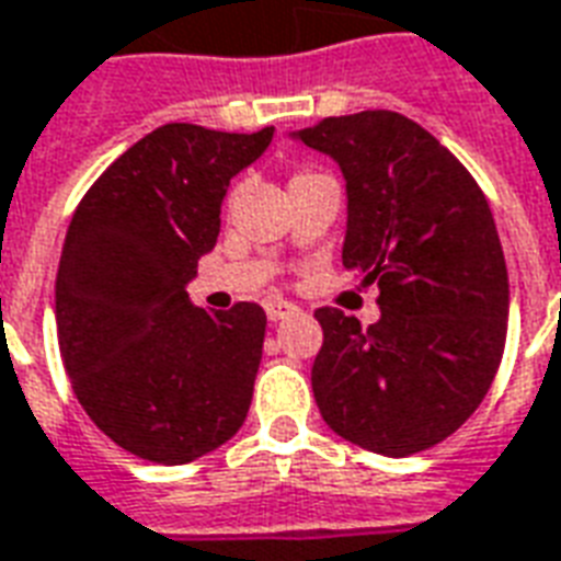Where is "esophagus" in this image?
I'll return each instance as SVG.
<instances>
[{"instance_id": "1", "label": "esophagus", "mask_w": 561, "mask_h": 561, "mask_svg": "<svg viewBox=\"0 0 561 561\" xmlns=\"http://www.w3.org/2000/svg\"><path fill=\"white\" fill-rule=\"evenodd\" d=\"M264 309H267L270 321H285V318H291V314L300 312L294 302H285V300H270Z\"/></svg>"}]
</instances>
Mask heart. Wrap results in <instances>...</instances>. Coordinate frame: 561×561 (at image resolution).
Listing matches in <instances>:
<instances>
[{
	"label": "heart",
	"mask_w": 561,
	"mask_h": 561,
	"mask_svg": "<svg viewBox=\"0 0 561 561\" xmlns=\"http://www.w3.org/2000/svg\"><path fill=\"white\" fill-rule=\"evenodd\" d=\"M306 175H309V172H300V175H297V178H306Z\"/></svg>",
	"instance_id": "obj_1"
}]
</instances>
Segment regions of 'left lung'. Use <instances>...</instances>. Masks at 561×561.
I'll list each match as a JSON object with an SVG mask.
<instances>
[{"mask_svg": "<svg viewBox=\"0 0 561 561\" xmlns=\"http://www.w3.org/2000/svg\"><path fill=\"white\" fill-rule=\"evenodd\" d=\"M330 153L347 186L342 261L380 288V321L318 309L312 389L323 422L356 446L431 449L488 396L508 321V270L488 198L425 127L368 110L294 133Z\"/></svg>", "mask_w": 561, "mask_h": 561, "instance_id": "1", "label": "left lung"}]
</instances>
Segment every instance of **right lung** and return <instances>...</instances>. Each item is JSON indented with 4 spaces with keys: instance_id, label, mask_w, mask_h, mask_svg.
Wrapping results in <instances>:
<instances>
[{
    "instance_id": "obj_1",
    "label": "right lung",
    "mask_w": 561,
    "mask_h": 561,
    "mask_svg": "<svg viewBox=\"0 0 561 561\" xmlns=\"http://www.w3.org/2000/svg\"><path fill=\"white\" fill-rule=\"evenodd\" d=\"M259 133L163 124L82 196L56 276V330L82 410L124 451L190 463L243 425L267 314L196 309L186 282L217 247L231 178L267 151Z\"/></svg>"
}]
</instances>
